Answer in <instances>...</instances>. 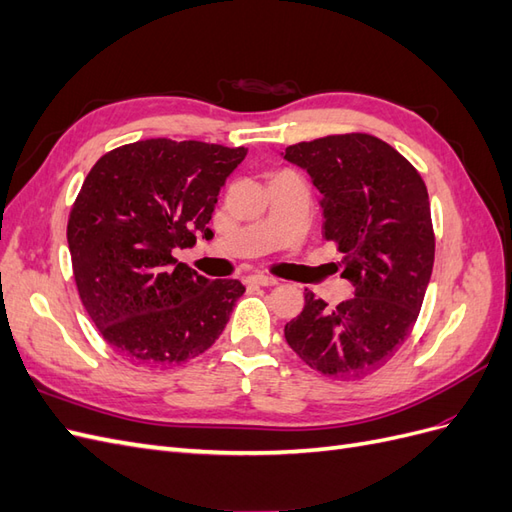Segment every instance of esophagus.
I'll use <instances>...</instances> for the list:
<instances>
[{
	"instance_id": "34e87169",
	"label": "esophagus",
	"mask_w": 512,
	"mask_h": 512,
	"mask_svg": "<svg viewBox=\"0 0 512 512\" xmlns=\"http://www.w3.org/2000/svg\"><path fill=\"white\" fill-rule=\"evenodd\" d=\"M245 282L247 284H254V286H275V284H280V280H277V277H271V275H247Z\"/></svg>"
}]
</instances>
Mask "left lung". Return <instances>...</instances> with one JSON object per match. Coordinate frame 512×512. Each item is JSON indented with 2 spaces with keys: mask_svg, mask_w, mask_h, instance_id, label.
Returning <instances> with one entry per match:
<instances>
[{
  "mask_svg": "<svg viewBox=\"0 0 512 512\" xmlns=\"http://www.w3.org/2000/svg\"><path fill=\"white\" fill-rule=\"evenodd\" d=\"M282 156L322 194V235L342 252V277L354 286L335 307L305 290L286 342L324 376L363 378L401 348L421 312L436 254L425 181L369 134L316 138Z\"/></svg>",
  "mask_w": 512,
  "mask_h": 512,
  "instance_id": "1",
  "label": "left lung"
}]
</instances>
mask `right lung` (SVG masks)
<instances>
[{
    "label": "right lung",
    "mask_w": 512,
    "mask_h": 512,
    "mask_svg": "<svg viewBox=\"0 0 512 512\" xmlns=\"http://www.w3.org/2000/svg\"><path fill=\"white\" fill-rule=\"evenodd\" d=\"M247 156L149 138L102 156L68 220L74 282L108 346L138 365H179L213 346L245 292L173 258L209 235L226 177Z\"/></svg>",
    "instance_id": "1"
}]
</instances>
